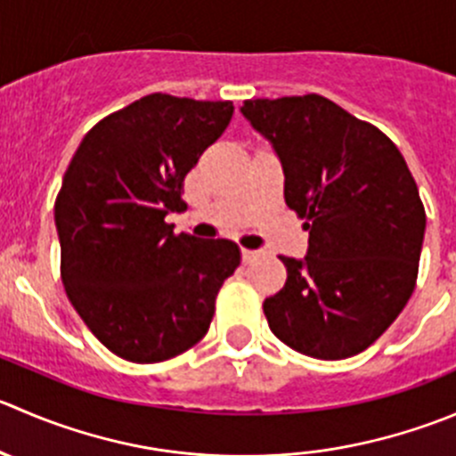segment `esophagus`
I'll return each mask as SVG.
<instances>
[{
  "label": "esophagus",
  "instance_id": "obj_1",
  "mask_svg": "<svg viewBox=\"0 0 456 456\" xmlns=\"http://www.w3.org/2000/svg\"><path fill=\"white\" fill-rule=\"evenodd\" d=\"M256 258H258V251L242 249V260H245V263H251V260H256Z\"/></svg>",
  "mask_w": 456,
  "mask_h": 456
}]
</instances>
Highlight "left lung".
<instances>
[{
	"instance_id": "1",
	"label": "left lung",
	"mask_w": 456,
	"mask_h": 456,
	"mask_svg": "<svg viewBox=\"0 0 456 456\" xmlns=\"http://www.w3.org/2000/svg\"><path fill=\"white\" fill-rule=\"evenodd\" d=\"M269 140L285 202L305 220V258L281 260L287 282L263 303L269 330L300 354L338 361L368 350L414 291L426 209L386 134L327 97L245 100Z\"/></svg>"
}]
</instances>
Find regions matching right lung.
Listing matches in <instances>:
<instances>
[{"label": "right lung", "mask_w": 456, "mask_h": 456, "mask_svg": "<svg viewBox=\"0 0 456 456\" xmlns=\"http://www.w3.org/2000/svg\"><path fill=\"white\" fill-rule=\"evenodd\" d=\"M232 102L151 93L97 122L55 200L61 282L102 346L134 363L193 347L240 265L224 238L174 233L184 175L232 122Z\"/></svg>", "instance_id": "right-lung-1"}]
</instances>
